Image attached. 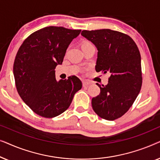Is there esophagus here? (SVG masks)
Wrapping results in <instances>:
<instances>
[{
  "label": "esophagus",
  "instance_id": "34e87169",
  "mask_svg": "<svg viewBox=\"0 0 160 160\" xmlns=\"http://www.w3.org/2000/svg\"><path fill=\"white\" fill-rule=\"evenodd\" d=\"M82 84H83V87H87L90 84V82H87V81H83Z\"/></svg>",
  "mask_w": 160,
  "mask_h": 160
}]
</instances>
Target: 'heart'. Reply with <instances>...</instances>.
<instances>
[{"instance_id":"heart-1","label":"heart","mask_w":160,"mask_h":160,"mask_svg":"<svg viewBox=\"0 0 160 160\" xmlns=\"http://www.w3.org/2000/svg\"><path fill=\"white\" fill-rule=\"evenodd\" d=\"M92 44L90 41H83V42L82 43V47H86V46H88V45H91Z\"/></svg>"}]
</instances>
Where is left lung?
<instances>
[{
  "mask_svg": "<svg viewBox=\"0 0 160 160\" xmlns=\"http://www.w3.org/2000/svg\"><path fill=\"white\" fill-rule=\"evenodd\" d=\"M83 36L98 48L97 72L109 74L106 86L92 99L95 112L102 119L113 121L128 112L142 86L141 54L128 35L110 29L82 30Z\"/></svg>",
  "mask_w": 160,
  "mask_h": 160,
  "instance_id": "obj_1",
  "label": "left lung"
}]
</instances>
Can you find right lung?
Masks as SVG:
<instances>
[{"label": "right lung", "instance_id": "obj_1", "mask_svg": "<svg viewBox=\"0 0 160 160\" xmlns=\"http://www.w3.org/2000/svg\"><path fill=\"white\" fill-rule=\"evenodd\" d=\"M81 30L43 28L30 34L19 48L13 67L19 96L30 108L45 118L68 108L82 83L76 76L56 80V66L62 64L68 46Z\"/></svg>", "mask_w": 160, "mask_h": 160}]
</instances>
